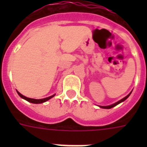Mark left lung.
<instances>
[{"instance_id": "8db88e82", "label": "left lung", "mask_w": 147, "mask_h": 147, "mask_svg": "<svg viewBox=\"0 0 147 147\" xmlns=\"http://www.w3.org/2000/svg\"><path fill=\"white\" fill-rule=\"evenodd\" d=\"M131 92H132V91H131V92H130L129 94H128L126 96V97H124L123 98H122L121 100H120V101H118V102H117L116 103H114V104H113V105H107V106H102V105H98V106L100 107V108H102V109H111V108H113V107L116 106V105H117L118 104H120V103H121V102H124V101H125V100H126V99L128 97H129L130 94H131Z\"/></svg>"}]
</instances>
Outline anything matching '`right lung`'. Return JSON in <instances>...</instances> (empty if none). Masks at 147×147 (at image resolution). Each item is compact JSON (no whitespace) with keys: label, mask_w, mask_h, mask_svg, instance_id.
Returning a JSON list of instances; mask_svg holds the SVG:
<instances>
[{"label":"right lung","mask_w":147,"mask_h":147,"mask_svg":"<svg viewBox=\"0 0 147 147\" xmlns=\"http://www.w3.org/2000/svg\"><path fill=\"white\" fill-rule=\"evenodd\" d=\"M18 93V94L22 98H24V100H26V101H27V102H30V103H34V104H41V103H43V102H47L48 100H49V99H51L53 97H54L55 94H53V95L52 96H49V97H48V98H42V99H34V98H27V97H25V96H24L23 94H21L19 92L18 90H16Z\"/></svg>","instance_id":"1"}]
</instances>
